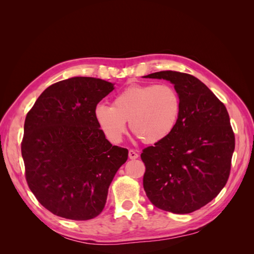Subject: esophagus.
<instances>
[{"label": "esophagus", "instance_id": "esophagus-1", "mask_svg": "<svg viewBox=\"0 0 254 254\" xmlns=\"http://www.w3.org/2000/svg\"><path fill=\"white\" fill-rule=\"evenodd\" d=\"M128 156H129L130 159H137V158H139V153H137L133 149H130L129 152H128Z\"/></svg>", "mask_w": 254, "mask_h": 254}]
</instances>
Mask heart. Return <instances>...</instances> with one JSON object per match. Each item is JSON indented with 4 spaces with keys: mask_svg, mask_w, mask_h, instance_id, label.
Wrapping results in <instances>:
<instances>
[{
    "mask_svg": "<svg viewBox=\"0 0 254 254\" xmlns=\"http://www.w3.org/2000/svg\"><path fill=\"white\" fill-rule=\"evenodd\" d=\"M181 113V99L171 83L132 84L114 97L112 106L99 104L94 114L110 140L119 142L129 121L132 132L146 143H156L175 129Z\"/></svg>",
    "mask_w": 254,
    "mask_h": 254,
    "instance_id": "obj_1",
    "label": "heart"
}]
</instances>
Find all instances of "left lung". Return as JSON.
I'll list each match as a JSON object with an SVG mask.
<instances>
[{"mask_svg":"<svg viewBox=\"0 0 254 254\" xmlns=\"http://www.w3.org/2000/svg\"><path fill=\"white\" fill-rule=\"evenodd\" d=\"M144 77L170 80L181 99L175 129L141 153L144 190L158 209L191 213L212 201L229 179L235 136L228 111L193 75L161 71Z\"/></svg>","mask_w":254,"mask_h":254,"instance_id":"obj_1","label":"left lung"}]
</instances>
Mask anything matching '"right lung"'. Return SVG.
Wrapping results in <instances>:
<instances>
[{
    "instance_id": "add662e5",
    "label": "right lung",
    "mask_w": 254,
    "mask_h": 254,
    "mask_svg": "<svg viewBox=\"0 0 254 254\" xmlns=\"http://www.w3.org/2000/svg\"><path fill=\"white\" fill-rule=\"evenodd\" d=\"M113 89L94 77L61 80L27 112L21 143L25 178L54 215L72 220L98 216L114 175L128 159V149L106 139L94 114Z\"/></svg>"
}]
</instances>
